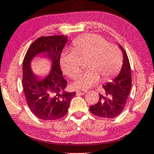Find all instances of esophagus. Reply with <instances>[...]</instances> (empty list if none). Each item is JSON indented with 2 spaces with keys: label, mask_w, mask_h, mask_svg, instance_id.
Returning <instances> with one entry per match:
<instances>
[{
  "label": "esophagus",
  "mask_w": 154,
  "mask_h": 154,
  "mask_svg": "<svg viewBox=\"0 0 154 154\" xmlns=\"http://www.w3.org/2000/svg\"><path fill=\"white\" fill-rule=\"evenodd\" d=\"M87 93L86 90H83V89H78L76 90V93L79 95H84L85 93Z\"/></svg>",
  "instance_id": "1"
}]
</instances>
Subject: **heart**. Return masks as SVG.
Masks as SVG:
<instances>
[{
	"label": "heart",
	"mask_w": 154,
	"mask_h": 154,
	"mask_svg": "<svg viewBox=\"0 0 154 154\" xmlns=\"http://www.w3.org/2000/svg\"><path fill=\"white\" fill-rule=\"evenodd\" d=\"M73 49H66L61 54L60 63L63 71L69 77H74L81 71V59L89 57L88 70L78 75L73 86L85 88L100 80H108L115 76L122 65L123 57L117 45L107 42L101 36L90 34L75 39Z\"/></svg>",
	"instance_id": "1"
}]
</instances>
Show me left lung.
Here are the masks:
<instances>
[{
  "label": "left lung",
  "instance_id": "left-lung-1",
  "mask_svg": "<svg viewBox=\"0 0 154 154\" xmlns=\"http://www.w3.org/2000/svg\"><path fill=\"white\" fill-rule=\"evenodd\" d=\"M123 53V64L120 72L112 81L103 85L105 93L99 95V100L90 106L91 113L102 118H113L125 108L131 87V67L127 53L119 45Z\"/></svg>",
  "mask_w": 154,
  "mask_h": 154
}]
</instances>
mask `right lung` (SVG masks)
I'll use <instances>...</instances> for the list:
<instances>
[{"label": "right lung", "instance_id": "add662e5", "mask_svg": "<svg viewBox=\"0 0 154 154\" xmlns=\"http://www.w3.org/2000/svg\"><path fill=\"white\" fill-rule=\"evenodd\" d=\"M67 41L68 37L64 35L39 37L30 45L24 58L23 85L27 105L36 117L43 120L64 117L75 95V92H65L67 81L60 67V57ZM39 55L52 62L51 72L43 79L31 69V60Z\"/></svg>", "mask_w": 154, "mask_h": 154}]
</instances>
